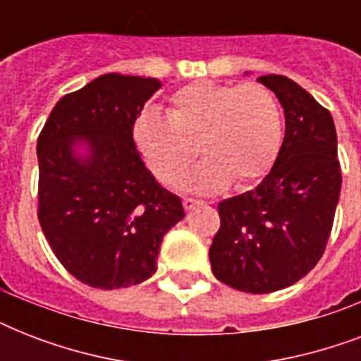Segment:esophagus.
<instances>
[{
	"label": "esophagus",
	"mask_w": 361,
	"mask_h": 361,
	"mask_svg": "<svg viewBox=\"0 0 361 361\" xmlns=\"http://www.w3.org/2000/svg\"><path fill=\"white\" fill-rule=\"evenodd\" d=\"M200 200H195V198H183V208L187 209V212H189V209H192V208H197V206H200Z\"/></svg>",
	"instance_id": "34e87169"
}]
</instances>
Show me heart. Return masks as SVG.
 Segmentation results:
<instances>
[{"mask_svg": "<svg viewBox=\"0 0 361 361\" xmlns=\"http://www.w3.org/2000/svg\"><path fill=\"white\" fill-rule=\"evenodd\" d=\"M133 140L155 178L176 183L198 152L204 161L185 181L212 192L232 180L247 185L260 180L281 144L277 101L260 84L192 82L169 99L166 118L144 112L133 123Z\"/></svg>", "mask_w": 361, "mask_h": 361, "instance_id": "obj_1", "label": "heart"}]
</instances>
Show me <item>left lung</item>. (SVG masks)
<instances>
[{
	"mask_svg": "<svg viewBox=\"0 0 361 361\" xmlns=\"http://www.w3.org/2000/svg\"><path fill=\"white\" fill-rule=\"evenodd\" d=\"M285 110V138L255 189L219 202L221 228L209 247L221 283L251 294L294 285L322 257L341 192L334 118L296 82L266 75Z\"/></svg>",
	"mask_w": 361,
	"mask_h": 361,
	"instance_id": "8db88e82",
	"label": "left lung"
}]
</instances>
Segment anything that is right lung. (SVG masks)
Masks as SVG:
<instances>
[{"mask_svg": "<svg viewBox=\"0 0 361 361\" xmlns=\"http://www.w3.org/2000/svg\"><path fill=\"white\" fill-rule=\"evenodd\" d=\"M159 87L157 78L99 76L59 99L39 135V223L84 285L114 290L149 279L163 236L185 217L133 140Z\"/></svg>", "mask_w": 361, "mask_h": 361, "instance_id": "obj_1", "label": "right lung"}]
</instances>
